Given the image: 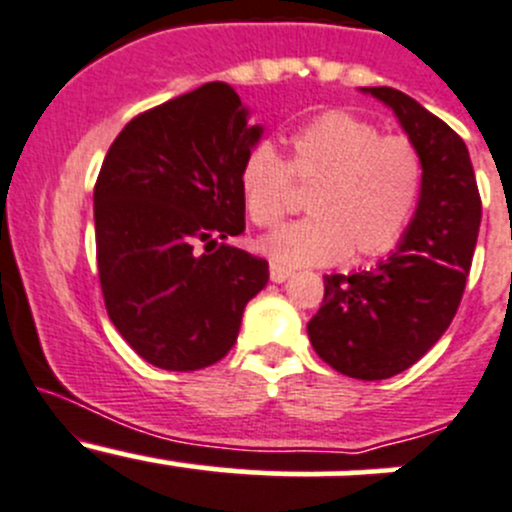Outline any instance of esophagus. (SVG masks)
<instances>
[{
    "label": "esophagus",
    "instance_id": "1",
    "mask_svg": "<svg viewBox=\"0 0 512 512\" xmlns=\"http://www.w3.org/2000/svg\"><path fill=\"white\" fill-rule=\"evenodd\" d=\"M288 276H291V271H288L286 266H278V263H271V281L273 283H283Z\"/></svg>",
    "mask_w": 512,
    "mask_h": 512
}]
</instances>
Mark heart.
<instances>
[{
	"mask_svg": "<svg viewBox=\"0 0 512 512\" xmlns=\"http://www.w3.org/2000/svg\"><path fill=\"white\" fill-rule=\"evenodd\" d=\"M291 179L311 186V216L261 241L278 266H321L383 256L401 244L423 194V159L408 136L383 134L351 111H326L291 136V159L258 141L246 151L239 189L258 229L283 219Z\"/></svg>",
	"mask_w": 512,
	"mask_h": 512,
	"instance_id": "1",
	"label": "heart"
}]
</instances>
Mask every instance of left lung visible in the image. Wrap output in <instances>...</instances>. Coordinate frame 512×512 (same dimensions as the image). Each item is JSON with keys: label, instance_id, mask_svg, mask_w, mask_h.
<instances>
[{"label": "left lung", "instance_id": "left-lung-1", "mask_svg": "<svg viewBox=\"0 0 512 512\" xmlns=\"http://www.w3.org/2000/svg\"><path fill=\"white\" fill-rule=\"evenodd\" d=\"M391 106L426 169L416 216L401 246L371 271L323 276V303L308 321L311 346L343 376L383 381L411 368L453 321L480 229V194L465 141L391 86H366Z\"/></svg>", "mask_w": 512, "mask_h": 512}]
</instances>
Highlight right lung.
Listing matches in <instances>:
<instances>
[{"label": "right lung", "instance_id": "obj_1", "mask_svg": "<svg viewBox=\"0 0 512 512\" xmlns=\"http://www.w3.org/2000/svg\"><path fill=\"white\" fill-rule=\"evenodd\" d=\"M224 82L134 116L94 186L106 313L146 363L199 371L236 343L268 261L226 244L246 229L239 169L261 139Z\"/></svg>", "mask_w": 512, "mask_h": 512}]
</instances>
